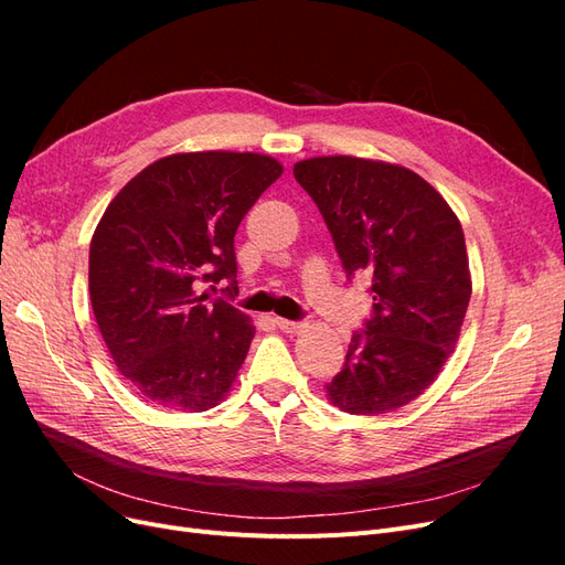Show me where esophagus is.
Instances as JSON below:
<instances>
[{
	"label": "esophagus",
	"instance_id": "esophagus-1",
	"mask_svg": "<svg viewBox=\"0 0 565 565\" xmlns=\"http://www.w3.org/2000/svg\"><path fill=\"white\" fill-rule=\"evenodd\" d=\"M273 322H276L282 332H299V330L303 328L301 322H297V320H287V318H273Z\"/></svg>",
	"mask_w": 565,
	"mask_h": 565
}]
</instances>
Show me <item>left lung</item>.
Wrapping results in <instances>:
<instances>
[{
	"label": "left lung",
	"instance_id": "obj_1",
	"mask_svg": "<svg viewBox=\"0 0 565 565\" xmlns=\"http://www.w3.org/2000/svg\"><path fill=\"white\" fill-rule=\"evenodd\" d=\"M332 233L349 280L370 278L372 316L324 386L334 407L384 415L422 396L459 339L471 276L459 218L401 164L351 156L295 164Z\"/></svg>",
	"mask_w": 565,
	"mask_h": 565
}]
</instances>
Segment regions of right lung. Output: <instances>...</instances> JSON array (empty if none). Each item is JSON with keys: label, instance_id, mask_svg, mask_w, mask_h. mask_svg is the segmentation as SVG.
<instances>
[{"label": "right lung", "instance_id": "add662e5", "mask_svg": "<svg viewBox=\"0 0 565 565\" xmlns=\"http://www.w3.org/2000/svg\"><path fill=\"white\" fill-rule=\"evenodd\" d=\"M282 174L256 152H179L148 164L108 204L89 247L92 309L122 377L156 407L224 401L254 339L235 297V231ZM212 285V287H214Z\"/></svg>", "mask_w": 565, "mask_h": 565}]
</instances>
